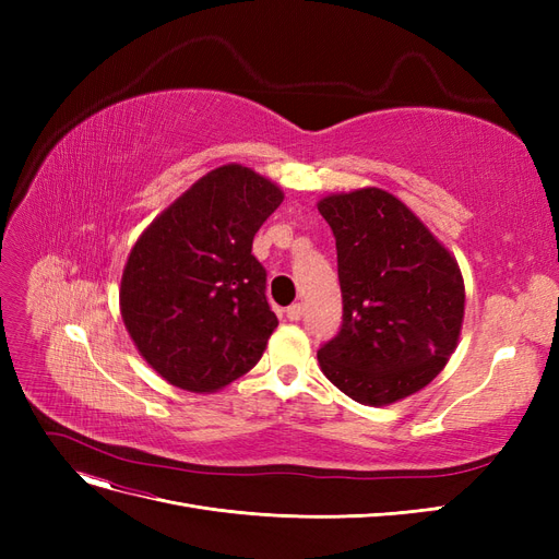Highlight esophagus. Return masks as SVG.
I'll list each match as a JSON object with an SVG mask.
<instances>
[{
	"mask_svg": "<svg viewBox=\"0 0 559 559\" xmlns=\"http://www.w3.org/2000/svg\"><path fill=\"white\" fill-rule=\"evenodd\" d=\"M286 319H289V321H300L302 319V306H300V302H294V306L286 308Z\"/></svg>",
	"mask_w": 559,
	"mask_h": 559,
	"instance_id": "esophagus-1",
	"label": "esophagus"
}]
</instances>
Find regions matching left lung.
Masks as SVG:
<instances>
[{
  "label": "left lung",
  "mask_w": 559,
  "mask_h": 559,
  "mask_svg": "<svg viewBox=\"0 0 559 559\" xmlns=\"http://www.w3.org/2000/svg\"><path fill=\"white\" fill-rule=\"evenodd\" d=\"M333 230L343 324L317 359L343 394L389 405L427 386L460 341L464 280L452 253L382 189L319 200Z\"/></svg>",
  "instance_id": "8db88e82"
}]
</instances>
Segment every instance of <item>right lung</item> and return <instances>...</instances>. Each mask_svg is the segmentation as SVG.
Returning a JSON list of instances; mask_svg holds the SVG:
<instances>
[{"instance_id": "1", "label": "right lung", "mask_w": 559, "mask_h": 559, "mask_svg": "<svg viewBox=\"0 0 559 559\" xmlns=\"http://www.w3.org/2000/svg\"><path fill=\"white\" fill-rule=\"evenodd\" d=\"M282 200L280 186L230 163L198 179L134 242L123 324L170 384L216 392L263 357L277 317L251 242Z\"/></svg>"}]
</instances>
